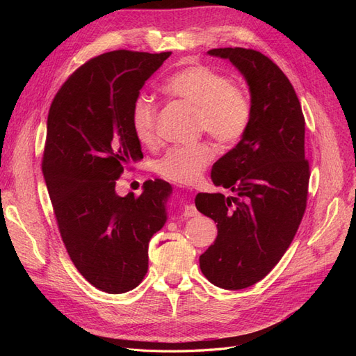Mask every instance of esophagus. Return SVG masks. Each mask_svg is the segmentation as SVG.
<instances>
[{"label":"esophagus","instance_id":"esophagus-1","mask_svg":"<svg viewBox=\"0 0 356 356\" xmlns=\"http://www.w3.org/2000/svg\"><path fill=\"white\" fill-rule=\"evenodd\" d=\"M197 213H199V212H197L196 207H193V204H186V207H184V212H182V215H184V217H187V218L196 217Z\"/></svg>","mask_w":356,"mask_h":356}]
</instances>
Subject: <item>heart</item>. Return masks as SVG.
Masks as SVG:
<instances>
[{
  "mask_svg": "<svg viewBox=\"0 0 356 356\" xmlns=\"http://www.w3.org/2000/svg\"><path fill=\"white\" fill-rule=\"evenodd\" d=\"M163 92L196 108V126L221 145H234L251 123V102L224 74L204 65H193L175 72L161 86ZM159 108L153 99L138 96L132 106V126L143 144L157 141ZM212 159L208 143L172 147L159 160L157 172L178 184H193Z\"/></svg>",
  "mask_w": 356,
  "mask_h": 356,
  "instance_id": "b5f03b06",
  "label": "heart"
}]
</instances>
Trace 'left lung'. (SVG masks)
I'll list each match as a JSON object with an SVG mask.
<instances>
[{
    "instance_id": "left-lung-1",
    "label": "left lung",
    "mask_w": 356,
    "mask_h": 356,
    "mask_svg": "<svg viewBox=\"0 0 356 356\" xmlns=\"http://www.w3.org/2000/svg\"><path fill=\"white\" fill-rule=\"evenodd\" d=\"M229 59L251 93V123L229 153L215 161L211 178L233 195L199 193L196 208L217 222L218 236L200 258L213 285L242 289L257 284L293 242L307 202L305 117L293 84L273 60L252 49H212Z\"/></svg>"
}]
</instances>
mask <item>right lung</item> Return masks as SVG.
<instances>
[{
    "instance_id": "right-lung-1",
    "label": "right lung",
    "mask_w": 356,
    "mask_h": 356,
    "mask_svg": "<svg viewBox=\"0 0 356 356\" xmlns=\"http://www.w3.org/2000/svg\"><path fill=\"white\" fill-rule=\"evenodd\" d=\"M169 56L104 53L70 75L49 110L42 174L62 241L86 281L108 294L141 284L148 242L168 218V182L145 181L141 195L122 197L115 181L143 159L132 106Z\"/></svg>"
}]
</instances>
